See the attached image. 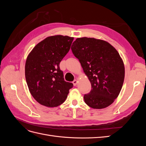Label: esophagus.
<instances>
[{
    "label": "esophagus",
    "mask_w": 146,
    "mask_h": 146,
    "mask_svg": "<svg viewBox=\"0 0 146 146\" xmlns=\"http://www.w3.org/2000/svg\"><path fill=\"white\" fill-rule=\"evenodd\" d=\"M77 80H74L73 82H72V83H73V85H74V86H76L77 85Z\"/></svg>",
    "instance_id": "1"
}]
</instances>
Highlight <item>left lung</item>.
Returning a JSON list of instances; mask_svg holds the SVG:
<instances>
[{
	"label": "left lung",
	"instance_id": "obj_1",
	"mask_svg": "<svg viewBox=\"0 0 146 146\" xmlns=\"http://www.w3.org/2000/svg\"><path fill=\"white\" fill-rule=\"evenodd\" d=\"M71 49L91 84L90 93L84 96L85 102L94 109L112 104L125 77L124 64L116 48L104 40L83 37L76 39Z\"/></svg>",
	"mask_w": 146,
	"mask_h": 146
}]
</instances>
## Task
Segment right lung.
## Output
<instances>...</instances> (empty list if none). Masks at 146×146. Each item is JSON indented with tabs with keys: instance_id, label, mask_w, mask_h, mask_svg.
I'll use <instances>...</instances> for the list:
<instances>
[{
	"instance_id": "1",
	"label": "right lung",
	"mask_w": 146,
	"mask_h": 146,
	"mask_svg": "<svg viewBox=\"0 0 146 146\" xmlns=\"http://www.w3.org/2000/svg\"><path fill=\"white\" fill-rule=\"evenodd\" d=\"M73 37L48 36L30 52L25 65V76L30 92L39 104L47 107L62 104L72 83L64 81L60 63L68 54Z\"/></svg>"
}]
</instances>
